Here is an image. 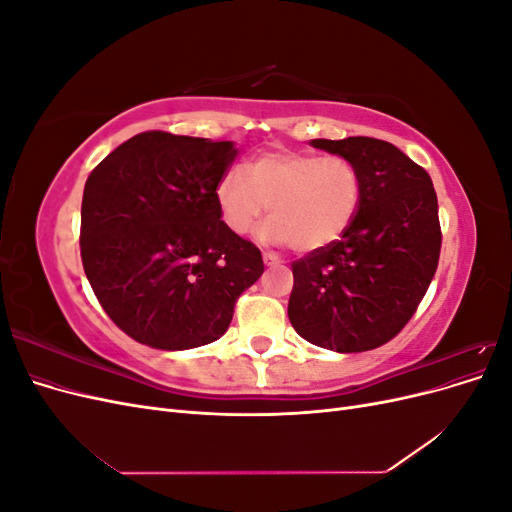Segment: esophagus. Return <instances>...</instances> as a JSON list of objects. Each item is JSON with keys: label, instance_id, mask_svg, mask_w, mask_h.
<instances>
[{"label": "esophagus", "instance_id": "1", "mask_svg": "<svg viewBox=\"0 0 512 512\" xmlns=\"http://www.w3.org/2000/svg\"><path fill=\"white\" fill-rule=\"evenodd\" d=\"M262 258H265L267 267H277V265H282V262H284L280 256L273 254V252H262Z\"/></svg>", "mask_w": 512, "mask_h": 512}]
</instances>
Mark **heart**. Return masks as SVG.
<instances>
[{
	"label": "heart",
	"mask_w": 512,
	"mask_h": 512,
	"mask_svg": "<svg viewBox=\"0 0 512 512\" xmlns=\"http://www.w3.org/2000/svg\"><path fill=\"white\" fill-rule=\"evenodd\" d=\"M359 164L346 156L277 149L258 153L243 168H228L215 183V207L232 235L245 237L269 207L262 239L299 254L342 239L363 203Z\"/></svg>",
	"instance_id": "obj_1"
}]
</instances>
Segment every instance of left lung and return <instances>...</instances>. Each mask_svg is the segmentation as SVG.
Segmentation results:
<instances>
[{"label":"left lung","instance_id":"8db88e82","mask_svg":"<svg viewBox=\"0 0 512 512\" xmlns=\"http://www.w3.org/2000/svg\"><path fill=\"white\" fill-rule=\"evenodd\" d=\"M312 145L359 164L365 192L342 239L292 262L288 318L320 348L374 350L406 327L436 275L438 196L427 170L391 143L350 136Z\"/></svg>","mask_w":512,"mask_h":512}]
</instances>
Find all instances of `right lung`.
Masks as SVG:
<instances>
[{
    "label": "right lung",
    "instance_id": "obj_1",
    "mask_svg": "<svg viewBox=\"0 0 512 512\" xmlns=\"http://www.w3.org/2000/svg\"><path fill=\"white\" fill-rule=\"evenodd\" d=\"M235 158L230 141L149 130L87 177L83 269L108 318L138 344L215 342L265 271L258 247L232 235L215 207V183Z\"/></svg>",
    "mask_w": 512,
    "mask_h": 512
}]
</instances>
